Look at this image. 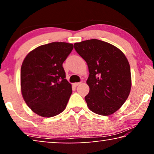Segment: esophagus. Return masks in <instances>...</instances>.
Masks as SVG:
<instances>
[{
    "label": "esophagus",
    "mask_w": 154,
    "mask_h": 154,
    "mask_svg": "<svg viewBox=\"0 0 154 154\" xmlns=\"http://www.w3.org/2000/svg\"><path fill=\"white\" fill-rule=\"evenodd\" d=\"M80 84H81V83H73V85L78 86L79 85H80Z\"/></svg>",
    "instance_id": "34e87169"
}]
</instances>
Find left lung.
I'll use <instances>...</instances> for the list:
<instances>
[{"label":"left lung","mask_w":154,"mask_h":154,"mask_svg":"<svg viewBox=\"0 0 154 154\" xmlns=\"http://www.w3.org/2000/svg\"><path fill=\"white\" fill-rule=\"evenodd\" d=\"M74 48L87 63L90 91L85 97L92 112L109 116L121 108L131 90L130 67L123 52L97 39L74 43Z\"/></svg>","instance_id":"obj_1"}]
</instances>
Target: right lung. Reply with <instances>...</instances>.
I'll return each mask as SVG.
<instances>
[{"label": "right lung", "instance_id": "1", "mask_svg": "<svg viewBox=\"0 0 154 154\" xmlns=\"http://www.w3.org/2000/svg\"><path fill=\"white\" fill-rule=\"evenodd\" d=\"M73 48L71 43L54 42L39 46L26 56L21 67V91L29 108L42 117L60 114L72 93L63 62Z\"/></svg>", "mask_w": 154, "mask_h": 154}]
</instances>
